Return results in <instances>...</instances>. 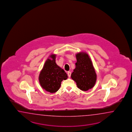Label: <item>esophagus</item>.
Listing matches in <instances>:
<instances>
[{
  "label": "esophagus",
  "instance_id": "34e87169",
  "mask_svg": "<svg viewBox=\"0 0 132 132\" xmlns=\"http://www.w3.org/2000/svg\"><path fill=\"white\" fill-rule=\"evenodd\" d=\"M67 75H68V77H70V76H71V72H67Z\"/></svg>",
  "mask_w": 132,
  "mask_h": 132
}]
</instances>
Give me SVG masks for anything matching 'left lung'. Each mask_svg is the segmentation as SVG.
<instances>
[{
  "instance_id": "8db88e82",
  "label": "left lung",
  "mask_w": 132,
  "mask_h": 132,
  "mask_svg": "<svg viewBox=\"0 0 132 132\" xmlns=\"http://www.w3.org/2000/svg\"><path fill=\"white\" fill-rule=\"evenodd\" d=\"M76 68L71 77L76 82L79 89L87 91L95 84L97 75L93 63L88 54L80 52L76 54Z\"/></svg>"
}]
</instances>
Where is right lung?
<instances>
[{
	"label": "right lung",
	"instance_id": "1",
	"mask_svg": "<svg viewBox=\"0 0 132 132\" xmlns=\"http://www.w3.org/2000/svg\"><path fill=\"white\" fill-rule=\"evenodd\" d=\"M56 55L52 54L46 61L41 70L39 80L40 86L48 92L55 93L59 90L61 81L67 80V73L56 63Z\"/></svg>",
	"mask_w": 132,
	"mask_h": 132
}]
</instances>
